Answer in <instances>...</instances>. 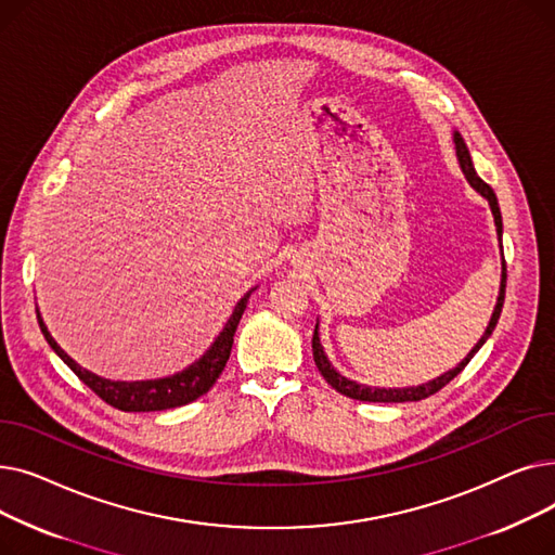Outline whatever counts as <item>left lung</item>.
Wrapping results in <instances>:
<instances>
[{"label":"left lung","mask_w":555,"mask_h":555,"mask_svg":"<svg viewBox=\"0 0 555 555\" xmlns=\"http://www.w3.org/2000/svg\"><path fill=\"white\" fill-rule=\"evenodd\" d=\"M454 151H456V159H459V166L465 175V180L470 182V186L481 193L488 204H490V211H492V218H494V227H498V238L502 241V211H500V204H498V195H494V191L479 178L475 166H473V159H470V153H468V145H465L463 137L459 132H454ZM504 293H506V262L502 268V285H500V297H498V306H494L492 310V317L488 322V328L486 333L481 335V339L475 344L473 351L465 356L454 369H450L448 373L434 377V380L425 383V385H418V387H406V389H380V387H366V385H358L353 380H348V377H344L341 373L335 371V366L331 364V360L326 358L324 353V346L322 341H319V322L314 326V335H312V358H314V364L319 369V373L324 375V380L339 393H344L346 398H353V400H364V402H414V400H423V398H429L431 393L441 391L450 380H454V377L465 369V364H468L475 353L479 351V348L486 344V339L492 335L494 326H498L500 322V314H502V306H504Z\"/></svg>","instance_id":"8db88e82"}]
</instances>
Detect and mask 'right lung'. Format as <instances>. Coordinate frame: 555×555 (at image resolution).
Returning <instances> with one entry per match:
<instances>
[{
  "label": "right lung",
  "instance_id": "obj_1",
  "mask_svg": "<svg viewBox=\"0 0 555 555\" xmlns=\"http://www.w3.org/2000/svg\"><path fill=\"white\" fill-rule=\"evenodd\" d=\"M254 289L256 287H251L249 293L236 304L231 317L227 319L222 333L216 337V341L209 346V351L204 353L199 360H195L191 366H186L184 371L175 373V375L157 377V380H137V383L107 380V377H101L92 371L82 369L80 364H76L47 331L42 317H40V310H36V312H38L40 331H42L44 339L49 341V346L55 351V356L61 358L101 400H105L107 404L116 406V410H121V412H164V410H175V406H182V404L197 400L199 396H204L216 385V380L220 377V373L231 356L233 333H236V328H238L241 317L247 308V299Z\"/></svg>",
  "mask_w": 555,
  "mask_h": 555
}]
</instances>
